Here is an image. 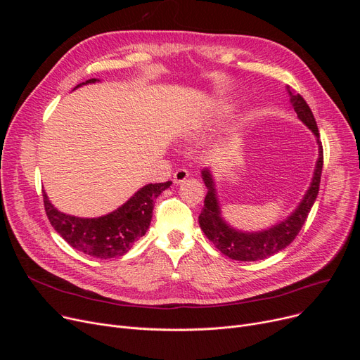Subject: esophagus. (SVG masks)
Here are the masks:
<instances>
[{
	"instance_id": "obj_1",
	"label": "esophagus",
	"mask_w": 360,
	"mask_h": 360,
	"mask_svg": "<svg viewBox=\"0 0 360 360\" xmlns=\"http://www.w3.org/2000/svg\"><path fill=\"white\" fill-rule=\"evenodd\" d=\"M190 176V172H188L186 169H178L176 172L174 174V182L175 184H182V182H185V179Z\"/></svg>"
}]
</instances>
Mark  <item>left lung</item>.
<instances>
[{
	"mask_svg": "<svg viewBox=\"0 0 360 360\" xmlns=\"http://www.w3.org/2000/svg\"><path fill=\"white\" fill-rule=\"evenodd\" d=\"M289 90V87H288ZM290 102L297 113L299 120L304 122L316 137L318 147H319V156L316 160L315 172L312 176L311 186L308 191L299 202V205L295 209V212L283 221L274 224L273 228L261 231V232H242L236 231L226 223L221 217L220 205L216 194L214 181L212 176V170L209 167L202 169L201 176L207 186V195L204 200V207L201 210V214L198 217L200 228L204 232V235L209 238L214 247L232 259L238 261H257L269 258L281 250H285L288 245H290L297 233L300 232L302 226H304L312 205L316 200L318 191H319V182H321V172H323V162H324V153L323 146H321L319 131L316 127V121L314 118V113L305 99L300 94H293L290 90Z\"/></svg>",
	"mask_w": 360,
	"mask_h": 360,
	"instance_id": "1",
	"label": "left lung"
}]
</instances>
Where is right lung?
Listing matches in <instances>:
<instances>
[{"label": "right lung", "mask_w": 360, "mask_h": 360, "mask_svg": "<svg viewBox=\"0 0 360 360\" xmlns=\"http://www.w3.org/2000/svg\"><path fill=\"white\" fill-rule=\"evenodd\" d=\"M90 79L75 86V89L96 83ZM170 181L162 184H148L132 195L120 209L102 217L83 219L58 212L51 204L44 191V205L53 229L71 245L74 250L90 257L108 259L127 254L136 240L146 235L156 198L170 186Z\"/></svg>", "instance_id": "add662e5"}]
</instances>
